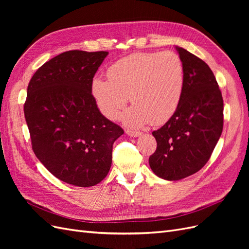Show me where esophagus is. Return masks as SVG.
<instances>
[{"label": "esophagus", "mask_w": 249, "mask_h": 249, "mask_svg": "<svg viewBox=\"0 0 249 249\" xmlns=\"http://www.w3.org/2000/svg\"><path fill=\"white\" fill-rule=\"evenodd\" d=\"M125 133L129 135V136L131 137H139L140 135L142 134L141 132H138V131H133V130H125Z\"/></svg>", "instance_id": "1"}]
</instances>
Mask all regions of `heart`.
Segmentation results:
<instances>
[{
  "label": "heart",
  "mask_w": 249,
  "mask_h": 249,
  "mask_svg": "<svg viewBox=\"0 0 249 249\" xmlns=\"http://www.w3.org/2000/svg\"><path fill=\"white\" fill-rule=\"evenodd\" d=\"M107 77L91 83L96 107L105 117L115 120L130 97L134 105L120 118L131 127L168 122L185 87L184 65L173 52L136 53L119 59L109 67Z\"/></svg>",
  "instance_id": "obj_1"
}]
</instances>
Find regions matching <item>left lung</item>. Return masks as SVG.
<instances>
[{
	"mask_svg": "<svg viewBox=\"0 0 249 249\" xmlns=\"http://www.w3.org/2000/svg\"><path fill=\"white\" fill-rule=\"evenodd\" d=\"M185 70V87L175 114L153 135L156 152L149 166L156 176L178 180L200 170L209 161L223 127V100L209 65L176 47Z\"/></svg>",
	"mask_w": 249,
	"mask_h": 249,
	"instance_id": "1",
	"label": "left lung"
}]
</instances>
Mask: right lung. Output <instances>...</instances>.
Listing matches in <instances>:
<instances>
[{"label":"right lung","mask_w":249,"mask_h":249,"mask_svg":"<svg viewBox=\"0 0 249 249\" xmlns=\"http://www.w3.org/2000/svg\"><path fill=\"white\" fill-rule=\"evenodd\" d=\"M108 52H64L30 80L24 105L35 156L53 176L79 187L106 178L114 141L124 130L105 117L91 94Z\"/></svg>","instance_id":"add662e5"}]
</instances>
